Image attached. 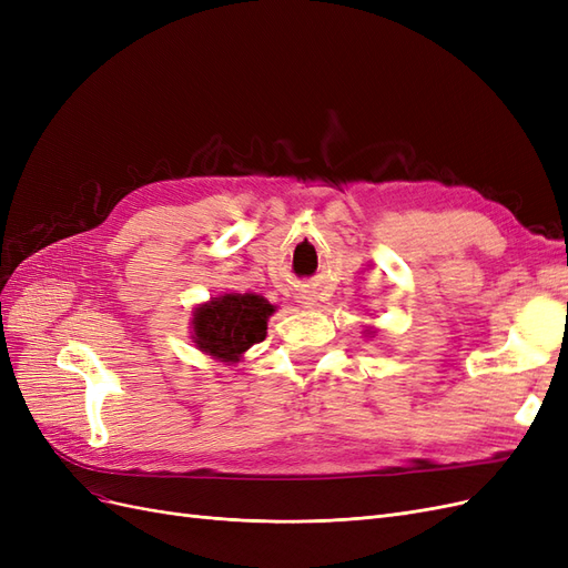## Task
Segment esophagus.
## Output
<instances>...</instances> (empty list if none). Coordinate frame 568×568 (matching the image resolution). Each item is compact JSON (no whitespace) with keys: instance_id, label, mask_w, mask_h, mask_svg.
I'll use <instances>...</instances> for the list:
<instances>
[{"instance_id":"34e87169","label":"esophagus","mask_w":568,"mask_h":568,"mask_svg":"<svg viewBox=\"0 0 568 568\" xmlns=\"http://www.w3.org/2000/svg\"><path fill=\"white\" fill-rule=\"evenodd\" d=\"M301 303H305V307H307V305H311V298H305V301H301Z\"/></svg>"}]
</instances>
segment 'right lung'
<instances>
[{"label":"right lung","mask_w":568,"mask_h":568,"mask_svg":"<svg viewBox=\"0 0 568 568\" xmlns=\"http://www.w3.org/2000/svg\"><path fill=\"white\" fill-rule=\"evenodd\" d=\"M274 307L255 294H227L196 307L194 343L222 363H236L253 343L267 334V317Z\"/></svg>","instance_id":"1"}]
</instances>
